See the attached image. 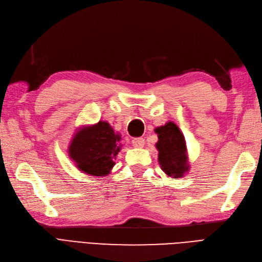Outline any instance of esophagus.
I'll list each match as a JSON object with an SVG mask.
<instances>
[{
    "label": "esophagus",
    "instance_id": "esophagus-1",
    "mask_svg": "<svg viewBox=\"0 0 262 262\" xmlns=\"http://www.w3.org/2000/svg\"><path fill=\"white\" fill-rule=\"evenodd\" d=\"M144 143H145V141H144L143 138H136V139L132 140V145L134 147L141 148V147L144 146Z\"/></svg>",
    "mask_w": 262,
    "mask_h": 262
}]
</instances>
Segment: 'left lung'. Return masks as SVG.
Here are the masks:
<instances>
[{
    "label": "left lung",
    "instance_id": "8db88e82",
    "mask_svg": "<svg viewBox=\"0 0 262 262\" xmlns=\"http://www.w3.org/2000/svg\"><path fill=\"white\" fill-rule=\"evenodd\" d=\"M159 141L155 144L159 151V163L163 172L173 179H180L188 169L186 142L179 126L168 121L155 129Z\"/></svg>",
    "mask_w": 262,
    "mask_h": 262
}]
</instances>
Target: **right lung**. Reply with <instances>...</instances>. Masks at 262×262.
<instances>
[{
  "label": "right lung",
  "mask_w": 262,
  "mask_h": 262,
  "mask_svg": "<svg viewBox=\"0 0 262 262\" xmlns=\"http://www.w3.org/2000/svg\"><path fill=\"white\" fill-rule=\"evenodd\" d=\"M121 137L105 121L84 126L74 136L69 157L79 171L93 176L108 175L121 150Z\"/></svg>",
  "instance_id": "right-lung-1"
}]
</instances>
